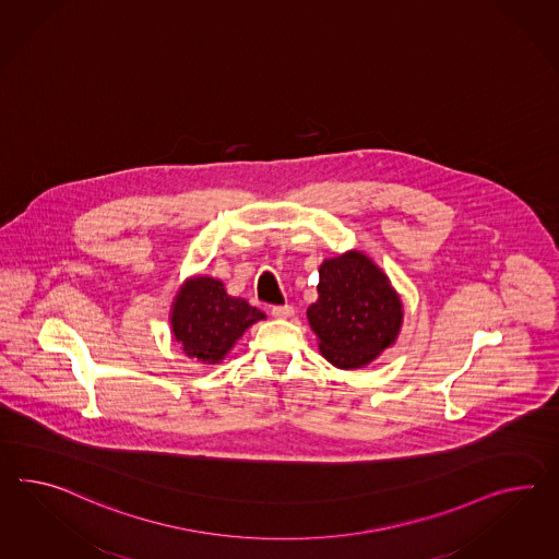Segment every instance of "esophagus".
I'll use <instances>...</instances> for the list:
<instances>
[{"instance_id": "1", "label": "esophagus", "mask_w": 559, "mask_h": 559, "mask_svg": "<svg viewBox=\"0 0 559 559\" xmlns=\"http://www.w3.org/2000/svg\"><path fill=\"white\" fill-rule=\"evenodd\" d=\"M272 316L273 318H280V320H286L289 316H294V308H292L289 304H284V306H273Z\"/></svg>"}]
</instances>
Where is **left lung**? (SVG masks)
I'll return each mask as SVG.
<instances>
[{"label": "left lung", "instance_id": "left-lung-1", "mask_svg": "<svg viewBox=\"0 0 559 559\" xmlns=\"http://www.w3.org/2000/svg\"><path fill=\"white\" fill-rule=\"evenodd\" d=\"M318 273V300L306 314L320 353L338 369L369 365L400 334L403 306L397 292L360 251L326 259Z\"/></svg>", "mask_w": 559, "mask_h": 559}]
</instances>
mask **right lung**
<instances>
[{"label": "right lung", "instance_id": "obj_1", "mask_svg": "<svg viewBox=\"0 0 559 559\" xmlns=\"http://www.w3.org/2000/svg\"><path fill=\"white\" fill-rule=\"evenodd\" d=\"M265 314L243 298L227 294L221 280L197 275L187 280L174 298V338L188 357L216 365L243 336L245 330Z\"/></svg>", "mask_w": 559, "mask_h": 559}]
</instances>
